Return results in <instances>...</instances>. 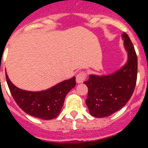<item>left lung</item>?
<instances>
[{"label": "left lung", "mask_w": 148, "mask_h": 148, "mask_svg": "<svg viewBox=\"0 0 148 148\" xmlns=\"http://www.w3.org/2000/svg\"><path fill=\"white\" fill-rule=\"evenodd\" d=\"M6 80L10 94L20 108L27 114L42 120H51L58 117L66 95L76 85L74 77L47 90L34 92L21 90L16 87L10 81L7 73Z\"/></svg>", "instance_id": "1"}]
</instances>
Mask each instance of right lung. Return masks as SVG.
I'll use <instances>...</instances> for the list:
<instances>
[{"label": "right lung", "mask_w": 148, "mask_h": 148, "mask_svg": "<svg viewBox=\"0 0 148 148\" xmlns=\"http://www.w3.org/2000/svg\"><path fill=\"white\" fill-rule=\"evenodd\" d=\"M122 38L128 53L126 64L114 74L101 77L90 75L84 82L88 88L86 104L93 117H105L121 110L130 100L135 88L137 54L127 34L124 33Z\"/></svg>", "instance_id": "right-lung-1"}]
</instances>
